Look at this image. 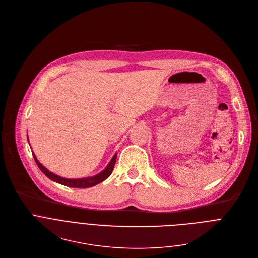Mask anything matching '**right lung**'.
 <instances>
[{
	"mask_svg": "<svg viewBox=\"0 0 258 258\" xmlns=\"http://www.w3.org/2000/svg\"><path fill=\"white\" fill-rule=\"evenodd\" d=\"M28 139V138H27ZM33 158L37 164V166L39 167V169L42 171V173L45 174L46 177H48L50 180L59 183L61 185L68 186V187H75V188H88V187H92L94 185H97L98 183L103 182L105 179H107L110 174L112 173L114 165H115V161H116V153L113 155L112 159L110 160V162L108 163V165L105 167V169H103L100 173L94 175V176H90V177H84V178H75V179H71V178H64V177H60L52 172L48 169H46L36 158L35 154L32 152Z\"/></svg>",
	"mask_w": 258,
	"mask_h": 258,
	"instance_id": "obj_1",
	"label": "right lung"
}]
</instances>
